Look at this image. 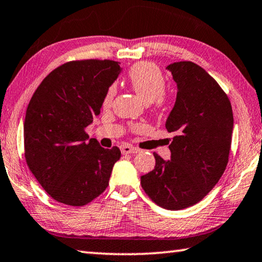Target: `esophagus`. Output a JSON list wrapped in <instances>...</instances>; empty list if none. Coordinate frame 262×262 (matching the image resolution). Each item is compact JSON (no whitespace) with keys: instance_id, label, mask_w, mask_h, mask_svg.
<instances>
[{"instance_id":"34e87169","label":"esophagus","mask_w":262,"mask_h":262,"mask_svg":"<svg viewBox=\"0 0 262 262\" xmlns=\"http://www.w3.org/2000/svg\"><path fill=\"white\" fill-rule=\"evenodd\" d=\"M121 152L122 154H136L140 151L139 148L136 147H132V146H128V144H124V146H121Z\"/></svg>"}]
</instances>
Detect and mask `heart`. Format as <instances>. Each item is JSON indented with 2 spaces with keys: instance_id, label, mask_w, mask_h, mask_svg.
<instances>
[{
  "instance_id": "1",
  "label": "heart",
  "mask_w": 262,
  "mask_h": 262,
  "mask_svg": "<svg viewBox=\"0 0 262 262\" xmlns=\"http://www.w3.org/2000/svg\"><path fill=\"white\" fill-rule=\"evenodd\" d=\"M128 81L132 89L146 102H151L155 108H161L167 102V81L163 73L151 63H138L128 71ZM115 85H111L103 98V106H110L115 95Z\"/></svg>"
}]
</instances>
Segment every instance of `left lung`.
<instances>
[{
  "label": "left lung",
  "mask_w": 262,
  "mask_h": 262,
  "mask_svg": "<svg viewBox=\"0 0 262 262\" xmlns=\"http://www.w3.org/2000/svg\"><path fill=\"white\" fill-rule=\"evenodd\" d=\"M177 82V99L165 123L176 133L171 160L154 152L155 167L141 176L147 196L167 210H182L201 202L221 180L230 157L233 113L227 94L192 61L167 68Z\"/></svg>",
  "instance_id": "obj_1"
}]
</instances>
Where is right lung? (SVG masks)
<instances>
[{
	"label": "right lung",
	"instance_id": "right-lung-1",
	"mask_svg": "<svg viewBox=\"0 0 262 262\" xmlns=\"http://www.w3.org/2000/svg\"><path fill=\"white\" fill-rule=\"evenodd\" d=\"M120 73L118 61L71 60L50 72L30 99L24 119V156L48 194L84 206L107 189L121 157L89 139L85 128L100 114L106 91Z\"/></svg>",
	"mask_w": 262,
	"mask_h": 262
}]
</instances>
